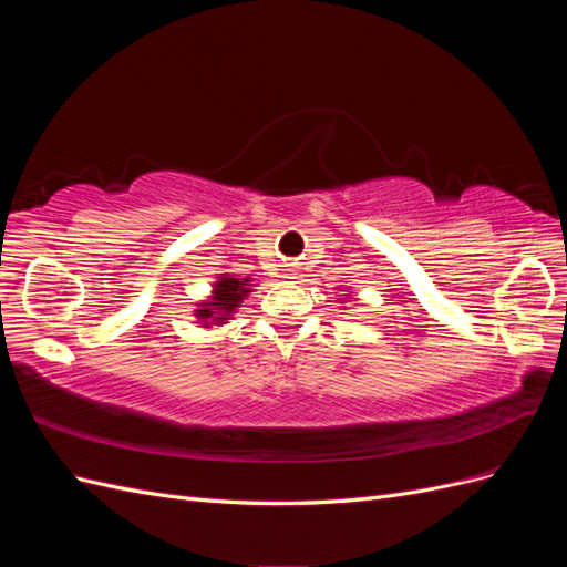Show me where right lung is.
<instances>
[{"mask_svg": "<svg viewBox=\"0 0 567 567\" xmlns=\"http://www.w3.org/2000/svg\"><path fill=\"white\" fill-rule=\"evenodd\" d=\"M250 279H234L229 274L219 277L210 300L200 302V310H196V317L205 329H210V323H227V319L238 310V305L250 293Z\"/></svg>", "mask_w": 567, "mask_h": 567, "instance_id": "right-lung-1", "label": "right lung"}]
</instances>
